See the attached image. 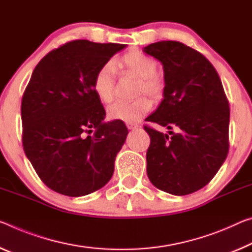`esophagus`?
I'll return each mask as SVG.
<instances>
[{"mask_svg": "<svg viewBox=\"0 0 252 252\" xmlns=\"http://www.w3.org/2000/svg\"><path fill=\"white\" fill-rule=\"evenodd\" d=\"M126 126H127V129H130V130H134V129H137V127H139V126L135 125V123H126Z\"/></svg>", "mask_w": 252, "mask_h": 252, "instance_id": "obj_1", "label": "esophagus"}]
</instances>
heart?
Returning a JSON list of instances; mask_svg holds the SVG:
<instances>
[{"label": "heart", "mask_w": 252, "mask_h": 252, "mask_svg": "<svg viewBox=\"0 0 252 252\" xmlns=\"http://www.w3.org/2000/svg\"><path fill=\"white\" fill-rule=\"evenodd\" d=\"M126 70L139 77L138 93H146L153 98H159L162 95L163 82L155 73L157 63L153 58L139 50H132L126 54L120 61ZM113 67L110 63H104L99 68L93 79V89L97 97L103 103H110L113 99ZM151 103L146 97H140L132 102L118 101L107 109V117L126 123H134L141 120L150 111Z\"/></svg>", "instance_id": "1"}]
</instances>
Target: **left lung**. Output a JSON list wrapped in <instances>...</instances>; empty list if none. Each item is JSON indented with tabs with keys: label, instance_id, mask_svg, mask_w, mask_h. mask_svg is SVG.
Instances as JSON below:
<instances>
[{
	"label": "left lung",
	"instance_id": "left-lung-1",
	"mask_svg": "<svg viewBox=\"0 0 252 252\" xmlns=\"http://www.w3.org/2000/svg\"><path fill=\"white\" fill-rule=\"evenodd\" d=\"M143 51L161 63L165 82L161 103L146 120L170 130L145 126L147 175L166 193L189 195L211 182L229 153V102L218 71L193 48L168 40Z\"/></svg>",
	"mask_w": 252,
	"mask_h": 252
}]
</instances>
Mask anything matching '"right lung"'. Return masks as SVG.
Masks as SVG:
<instances>
[{
	"instance_id": "1",
	"label": "right lung",
	"mask_w": 252,
	"mask_h": 252,
	"mask_svg": "<svg viewBox=\"0 0 252 252\" xmlns=\"http://www.w3.org/2000/svg\"><path fill=\"white\" fill-rule=\"evenodd\" d=\"M126 47L74 40L47 54L32 71L21 103L23 149L40 179L59 194L84 196L113 175L129 131L122 121H103L93 79Z\"/></svg>"
}]
</instances>
